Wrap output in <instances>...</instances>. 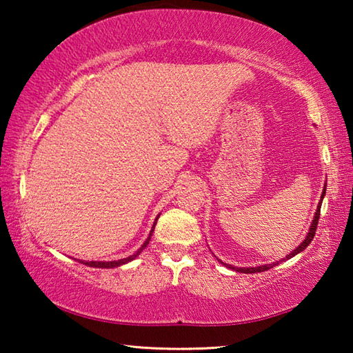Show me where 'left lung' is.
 Listing matches in <instances>:
<instances>
[{
    "label": "left lung",
    "mask_w": 353,
    "mask_h": 353,
    "mask_svg": "<svg viewBox=\"0 0 353 353\" xmlns=\"http://www.w3.org/2000/svg\"><path fill=\"white\" fill-rule=\"evenodd\" d=\"M324 194H325V188H324V191H322V198H324ZM319 213H321V204L318 205V210H316V213H314V219H313V223H312V227H310V232H308L307 238L301 243V246L292 250V252H291L290 255H286V260L291 259V256L297 255L299 252H302V250L305 249V248L308 246V244L313 241L314 234H316V229H318V223H319ZM283 260H285V259H283ZM276 265H279V261H277V263H272V265H263V266H256V268H234V266H230V265H227V268H232V270H234V271L244 272V274H255V272H263V271L271 270V268L276 266Z\"/></svg>",
    "instance_id": "8db88e82"
}]
</instances>
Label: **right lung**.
<instances>
[{"label": "right lung", "instance_id": "1", "mask_svg": "<svg viewBox=\"0 0 353 353\" xmlns=\"http://www.w3.org/2000/svg\"><path fill=\"white\" fill-rule=\"evenodd\" d=\"M155 227V225H154ZM154 227H152V230H151V234H149V236H148V240L143 243V246L137 250V252L134 254V255H130V256H128V259H123V260H118V261H87L85 265H88V266H92V268H117V266H119V265H124V263H128V261H130V260H134L137 255H139L143 249H145L148 244H149V240H151V235H152V232H154Z\"/></svg>", "mask_w": 353, "mask_h": 353}]
</instances>
